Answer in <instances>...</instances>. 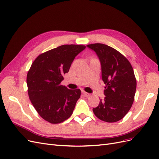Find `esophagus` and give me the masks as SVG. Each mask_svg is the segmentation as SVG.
I'll list each match as a JSON object with an SVG mask.
<instances>
[{"label": "esophagus", "mask_w": 159, "mask_h": 159, "mask_svg": "<svg viewBox=\"0 0 159 159\" xmlns=\"http://www.w3.org/2000/svg\"><path fill=\"white\" fill-rule=\"evenodd\" d=\"M82 94L85 96V97H89V96L90 95V94L89 93L85 92V91H82Z\"/></svg>", "instance_id": "obj_1"}]
</instances>
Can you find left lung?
<instances>
[{
  "label": "left lung",
  "instance_id": "1",
  "mask_svg": "<svg viewBox=\"0 0 159 159\" xmlns=\"http://www.w3.org/2000/svg\"><path fill=\"white\" fill-rule=\"evenodd\" d=\"M97 54L105 84L103 99L93 111L103 121L116 122L123 119L131 109L135 95L137 81L133 69L125 57L107 45L87 46Z\"/></svg>",
  "mask_w": 159,
  "mask_h": 159
}]
</instances>
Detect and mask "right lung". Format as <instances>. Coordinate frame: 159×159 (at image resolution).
Returning a JSON list of instances; mask_svg holds the SVG:
<instances>
[{"label": "right lung", "instance_id": "add662e5", "mask_svg": "<svg viewBox=\"0 0 159 159\" xmlns=\"http://www.w3.org/2000/svg\"><path fill=\"white\" fill-rule=\"evenodd\" d=\"M83 45H62L38 56L26 78L30 100L41 117L60 123L73 113L80 89H69L60 84L68 73L75 56L85 50Z\"/></svg>", "mask_w": 159, "mask_h": 159}]
</instances>
